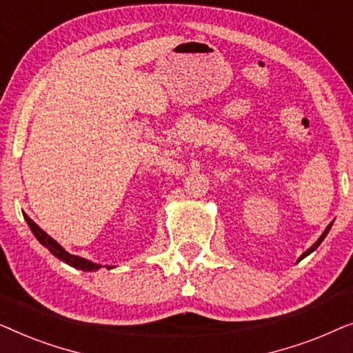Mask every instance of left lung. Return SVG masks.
<instances>
[{"label":"left lung","instance_id":"8db88e82","mask_svg":"<svg viewBox=\"0 0 353 353\" xmlns=\"http://www.w3.org/2000/svg\"><path fill=\"white\" fill-rule=\"evenodd\" d=\"M331 226H332V223H330V225H327V228L325 230V233H323V234L320 236V239H318V241H316V243H315V244H313V245H312V248L307 250V252H303V254H302V257H301V259H299V260H302L303 257H307V255H308V254H312V252H313V250H315V249L318 248V245H320V244L323 243V239H325V238H326L327 231H330V230H331Z\"/></svg>","mask_w":353,"mask_h":353}]
</instances>
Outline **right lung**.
Instances as JSON below:
<instances>
[{"mask_svg": "<svg viewBox=\"0 0 353 353\" xmlns=\"http://www.w3.org/2000/svg\"><path fill=\"white\" fill-rule=\"evenodd\" d=\"M23 219L27 220V223H28V226H30L32 233L35 234V238H37L38 241H40V243H41L43 245H45V248L50 249V252H51L52 255H56L57 259L62 260V262L69 263L70 267H74V268L83 270V272H94V270L101 268V265L90 262V260L81 259V257H79V255H72V254L67 252V250L62 249L61 245L57 244L56 241L51 238V236H48V234L45 233V231H43V230L40 228V226H38V225L35 223V221H33V220L30 219V216H27L26 214H23ZM109 268H112V267H109Z\"/></svg>", "mask_w": 353, "mask_h": 353, "instance_id": "add662e5", "label": "right lung"}]
</instances>
